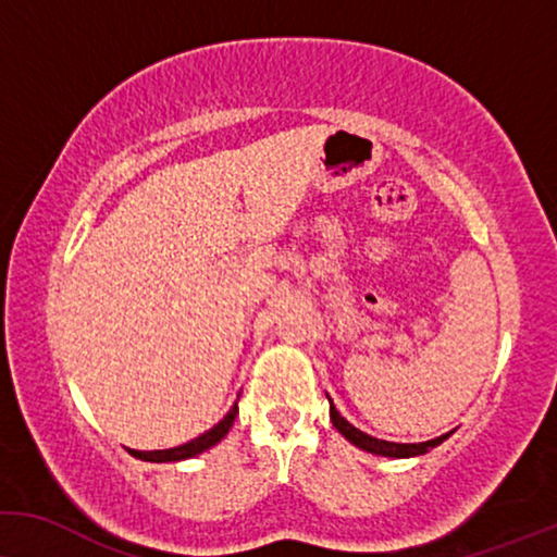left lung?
I'll return each instance as SVG.
<instances>
[{
  "instance_id": "8db88e82",
  "label": "left lung",
  "mask_w": 557,
  "mask_h": 557,
  "mask_svg": "<svg viewBox=\"0 0 557 557\" xmlns=\"http://www.w3.org/2000/svg\"><path fill=\"white\" fill-rule=\"evenodd\" d=\"M327 401H331V396H327ZM331 421L333 426L338 429V432L348 438L350 444H356L358 449L363 451H371V454H381V457H396V459H404V457H419V454H426L429 449H434L444 442V438H449V434H442L436 438H429V442H421V444H396V442H383V438H375V436H368L356 429L350 421H346L335 409L333 401H331Z\"/></svg>"
}]
</instances>
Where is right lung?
Here are the masks:
<instances>
[{"mask_svg": "<svg viewBox=\"0 0 557 557\" xmlns=\"http://www.w3.org/2000/svg\"><path fill=\"white\" fill-rule=\"evenodd\" d=\"M237 413H239V409H237V404H234L232 409H230V413H226V417L219 421L216 426H211L209 432H203L201 436L191 438V442H186L182 446H174V449H156V451H136V449H131V454L136 459H144V461H182V459H191V457H197V454L207 451L214 444L222 442V438L230 434V429L234 424V417H237Z\"/></svg>", "mask_w": 557, "mask_h": 557, "instance_id": "right-lung-1", "label": "right lung"}]
</instances>
